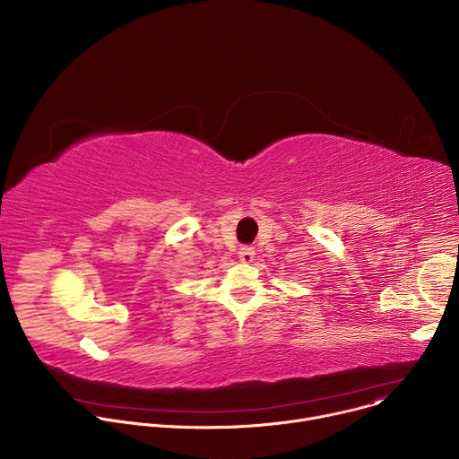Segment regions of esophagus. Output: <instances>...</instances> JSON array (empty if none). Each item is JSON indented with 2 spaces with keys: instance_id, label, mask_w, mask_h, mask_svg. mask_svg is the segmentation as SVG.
Wrapping results in <instances>:
<instances>
[{
  "instance_id": "1",
  "label": "esophagus",
  "mask_w": 459,
  "mask_h": 459,
  "mask_svg": "<svg viewBox=\"0 0 459 459\" xmlns=\"http://www.w3.org/2000/svg\"><path fill=\"white\" fill-rule=\"evenodd\" d=\"M238 254H239V259H241V261H245V264H248V261L254 259V247H250V245H241Z\"/></svg>"
}]
</instances>
